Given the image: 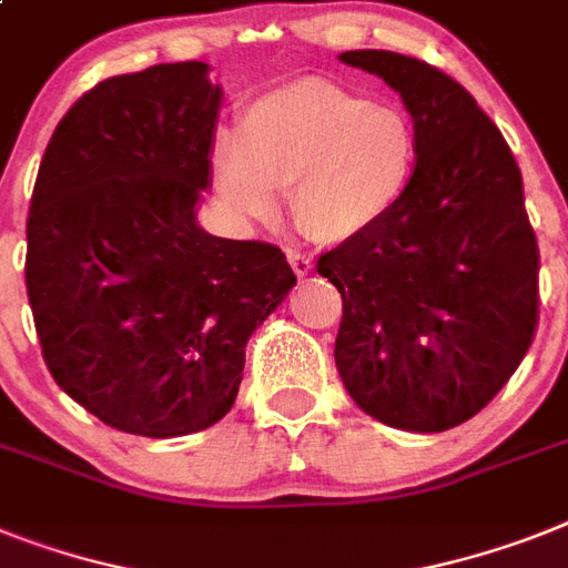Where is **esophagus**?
I'll list each match as a JSON object with an SVG mask.
<instances>
[{"label": "esophagus", "instance_id": "esophagus-1", "mask_svg": "<svg viewBox=\"0 0 568 568\" xmlns=\"http://www.w3.org/2000/svg\"><path fill=\"white\" fill-rule=\"evenodd\" d=\"M287 261H290V266H293V273L298 275V278H307V275L313 273V257L304 255V252L287 250Z\"/></svg>", "mask_w": 568, "mask_h": 568}]
</instances>
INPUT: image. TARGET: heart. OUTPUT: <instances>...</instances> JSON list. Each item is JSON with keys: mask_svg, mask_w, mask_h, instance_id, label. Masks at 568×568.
Returning <instances> with one entry per match:
<instances>
[{"mask_svg": "<svg viewBox=\"0 0 568 568\" xmlns=\"http://www.w3.org/2000/svg\"><path fill=\"white\" fill-rule=\"evenodd\" d=\"M418 165V135L392 104L298 78L257 95L241 133L217 130L211 180L220 200L250 223H273L281 191L293 220L318 243L357 241L397 209Z\"/></svg>", "mask_w": 568, "mask_h": 568, "instance_id": "b5f03b06", "label": "heart"}]
</instances>
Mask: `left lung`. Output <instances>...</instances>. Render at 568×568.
<instances>
[{
    "label": "left lung",
    "instance_id": "1",
    "mask_svg": "<svg viewBox=\"0 0 568 568\" xmlns=\"http://www.w3.org/2000/svg\"><path fill=\"white\" fill-rule=\"evenodd\" d=\"M339 60L400 95L418 165L377 229L318 257L342 293L336 372L379 424L444 433L485 409L531 348L540 257L523 176L462 83L397 51Z\"/></svg>",
    "mask_w": 568,
    "mask_h": 568
}]
</instances>
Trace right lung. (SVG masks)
Here are the masks:
<instances>
[{"instance_id":"right-lung-1","label":"right lung","mask_w":568,"mask_h":568,"mask_svg":"<svg viewBox=\"0 0 568 568\" xmlns=\"http://www.w3.org/2000/svg\"><path fill=\"white\" fill-rule=\"evenodd\" d=\"M200 60L98 83L65 112L28 211L26 287L65 395L144 438L234 406L246 342L293 290L278 246L196 223L223 89Z\"/></svg>"}]
</instances>
